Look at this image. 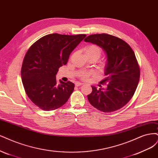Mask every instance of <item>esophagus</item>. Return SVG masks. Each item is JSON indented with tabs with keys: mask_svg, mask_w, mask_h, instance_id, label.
<instances>
[{
	"mask_svg": "<svg viewBox=\"0 0 158 158\" xmlns=\"http://www.w3.org/2000/svg\"><path fill=\"white\" fill-rule=\"evenodd\" d=\"M83 85V83H80V82H77V83H75V86H81V85Z\"/></svg>",
	"mask_w": 158,
	"mask_h": 158,
	"instance_id": "obj_1",
	"label": "esophagus"
}]
</instances>
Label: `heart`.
Returning a JSON list of instances; mask_svg holds the SVG:
<instances>
[{"instance_id":"b5f03b06","label":"heart","mask_w":158,"mask_h":158,"mask_svg":"<svg viewBox=\"0 0 158 158\" xmlns=\"http://www.w3.org/2000/svg\"><path fill=\"white\" fill-rule=\"evenodd\" d=\"M84 50L86 57H94L96 59L99 58L102 53L101 48L99 46L94 44H90L87 46H86ZM93 75V73L92 72H83L80 75V77L81 79H87L90 75Z\"/></svg>"}]
</instances>
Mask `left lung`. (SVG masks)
Wrapping results in <instances>:
<instances>
[{
    "label": "left lung",
    "mask_w": 158,
    "mask_h": 158,
    "mask_svg": "<svg viewBox=\"0 0 158 158\" xmlns=\"http://www.w3.org/2000/svg\"><path fill=\"white\" fill-rule=\"evenodd\" d=\"M84 40L99 46L106 54V77L100 83L107 88L97 89L87 95L90 104L103 112L121 109L133 97L140 79V68L135 52L122 39L106 33L90 35Z\"/></svg>",
    "instance_id": "obj_1"
}]
</instances>
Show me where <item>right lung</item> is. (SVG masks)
<instances>
[{"label":"right lung","mask_w":158,"mask_h":158,"mask_svg":"<svg viewBox=\"0 0 158 158\" xmlns=\"http://www.w3.org/2000/svg\"><path fill=\"white\" fill-rule=\"evenodd\" d=\"M86 36L49 34L37 40L27 50L22 66V83L29 98L39 108L51 111L67 102L75 85L62 81L58 84L56 75Z\"/></svg>","instance_id":"add662e5"}]
</instances>
